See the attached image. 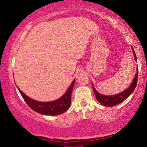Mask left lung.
Listing matches in <instances>:
<instances>
[{"mask_svg": "<svg viewBox=\"0 0 147 147\" xmlns=\"http://www.w3.org/2000/svg\"><path fill=\"white\" fill-rule=\"evenodd\" d=\"M132 51H133L134 59L136 61V56L135 54V52L134 51L133 47H132ZM136 73L135 74V76H134L133 81H132V84H130L129 88H127V89L124 90V91H122L120 93L116 94V95H112V96H106V95H103V94H100L99 92H96L95 88H94L93 84L92 85V88H93V90L94 92V94H95V96L96 99L98 101L99 103H100L102 105L105 106H108V107H112V106H114L117 104L121 103L123 101H124L126 98H127L128 96H129L130 94H131L132 92H134V89H135L136 84H137V80H138V68L136 69Z\"/></svg>", "mask_w": 147, "mask_h": 147, "instance_id": "8db88e82", "label": "left lung"}]
</instances>
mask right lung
I'll return each instance as SVG.
<instances>
[{
  "mask_svg": "<svg viewBox=\"0 0 147 147\" xmlns=\"http://www.w3.org/2000/svg\"><path fill=\"white\" fill-rule=\"evenodd\" d=\"M74 82L75 80L72 82L69 88L61 98L52 102H39L31 99L17 88L24 100L32 110L43 115L56 116L64 113L69 108Z\"/></svg>",
  "mask_w": 147,
  "mask_h": 147,
  "instance_id": "obj_1",
  "label": "right lung"
}]
</instances>
